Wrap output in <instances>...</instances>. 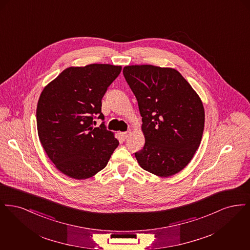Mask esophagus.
<instances>
[{
    "instance_id": "esophagus-1",
    "label": "esophagus",
    "mask_w": 250,
    "mask_h": 250,
    "mask_svg": "<svg viewBox=\"0 0 250 250\" xmlns=\"http://www.w3.org/2000/svg\"><path fill=\"white\" fill-rule=\"evenodd\" d=\"M120 135H121V138L125 141V140L127 139V137H128V135H129V131H128V132H121Z\"/></svg>"
}]
</instances>
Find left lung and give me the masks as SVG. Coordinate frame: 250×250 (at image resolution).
<instances>
[{
  "mask_svg": "<svg viewBox=\"0 0 250 250\" xmlns=\"http://www.w3.org/2000/svg\"><path fill=\"white\" fill-rule=\"evenodd\" d=\"M123 73L143 117L145 143L135 153L140 166L160 177L178 173L202 141L205 116L200 96L173 68L127 65Z\"/></svg>",
  "mask_w": 250,
  "mask_h": 250,
  "instance_id": "8db88e82",
  "label": "left lung"
}]
</instances>
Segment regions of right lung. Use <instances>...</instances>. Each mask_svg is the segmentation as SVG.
<instances>
[{
    "label": "right lung",
    "instance_id": "1",
    "mask_svg": "<svg viewBox=\"0 0 250 250\" xmlns=\"http://www.w3.org/2000/svg\"><path fill=\"white\" fill-rule=\"evenodd\" d=\"M120 65L93 63L68 67L44 88L36 108L37 132L49 159L63 174L83 180L107 166L119 145L114 134L93 124Z\"/></svg>",
    "mask_w": 250,
    "mask_h": 250
}]
</instances>
